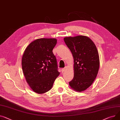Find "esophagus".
<instances>
[{"label":"esophagus","mask_w":120,"mask_h":120,"mask_svg":"<svg viewBox=\"0 0 120 120\" xmlns=\"http://www.w3.org/2000/svg\"><path fill=\"white\" fill-rule=\"evenodd\" d=\"M66 67H65L64 68H62V69H61V71L62 72H64V71H65V70H66Z\"/></svg>","instance_id":"esophagus-1"}]
</instances>
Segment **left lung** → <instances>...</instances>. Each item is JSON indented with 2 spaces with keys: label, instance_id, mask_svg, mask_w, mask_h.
Listing matches in <instances>:
<instances>
[{
  "label": "left lung",
  "instance_id": "obj_1",
  "mask_svg": "<svg viewBox=\"0 0 120 120\" xmlns=\"http://www.w3.org/2000/svg\"><path fill=\"white\" fill-rule=\"evenodd\" d=\"M74 60V76L69 85L77 91L85 90L96 79L99 68V57L94 42L85 36L64 38Z\"/></svg>",
  "mask_w": 120,
  "mask_h": 120
}]
</instances>
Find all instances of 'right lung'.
Here are the masks:
<instances>
[{
	"mask_svg": "<svg viewBox=\"0 0 120 120\" xmlns=\"http://www.w3.org/2000/svg\"><path fill=\"white\" fill-rule=\"evenodd\" d=\"M56 39H38L26 48L22 59V66L27 83L37 94L50 90L59 76L57 59L53 49Z\"/></svg>",
	"mask_w": 120,
	"mask_h": 120,
	"instance_id": "obj_1",
	"label": "right lung"
}]
</instances>
